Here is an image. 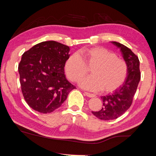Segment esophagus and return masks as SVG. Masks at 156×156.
Here are the masks:
<instances>
[{
	"instance_id": "34e87169",
	"label": "esophagus",
	"mask_w": 156,
	"mask_h": 156,
	"mask_svg": "<svg viewBox=\"0 0 156 156\" xmlns=\"http://www.w3.org/2000/svg\"><path fill=\"white\" fill-rule=\"evenodd\" d=\"M84 94L86 95L87 96L89 97V98H94L95 96H96L94 94H90V93H89V92H86V91H84Z\"/></svg>"
}]
</instances>
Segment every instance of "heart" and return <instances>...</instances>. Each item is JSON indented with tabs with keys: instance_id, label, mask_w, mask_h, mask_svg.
Instances as JSON below:
<instances>
[{
	"instance_id": "heart-1",
	"label": "heart",
	"mask_w": 156,
	"mask_h": 156,
	"mask_svg": "<svg viewBox=\"0 0 156 156\" xmlns=\"http://www.w3.org/2000/svg\"><path fill=\"white\" fill-rule=\"evenodd\" d=\"M82 58L73 54L65 63V72L71 81L83 78L91 69V75L80 82V85L91 91L102 89L109 93L120 88L128 75V66L125 60L115 53L102 47H91L82 51Z\"/></svg>"
}]
</instances>
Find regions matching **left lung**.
Segmentation results:
<instances>
[{
  "label": "left lung",
  "mask_w": 156,
  "mask_h": 156,
  "mask_svg": "<svg viewBox=\"0 0 156 156\" xmlns=\"http://www.w3.org/2000/svg\"><path fill=\"white\" fill-rule=\"evenodd\" d=\"M112 43L120 49L123 58L127 63L128 75L119 89L112 94L101 97L103 102L102 109L98 112H92L96 117L103 120L116 119L128 110L133 102L141 77L138 57L124 44L117 42Z\"/></svg>",
  "instance_id": "left-lung-1"
}]
</instances>
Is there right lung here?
I'll return each mask as SVG.
<instances>
[{"instance_id":"obj_1","label":"right lung","mask_w":156,"mask_h":156,"mask_svg":"<svg viewBox=\"0 0 156 156\" xmlns=\"http://www.w3.org/2000/svg\"><path fill=\"white\" fill-rule=\"evenodd\" d=\"M69 47L54 41L36 44L23 54L18 65L21 91L29 106L51 113L61 106L76 89L65 75Z\"/></svg>"}]
</instances>
